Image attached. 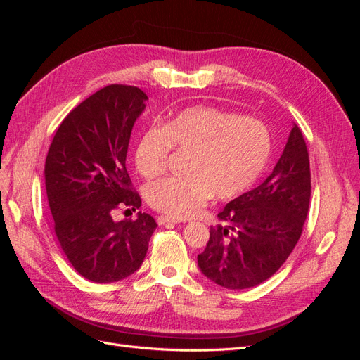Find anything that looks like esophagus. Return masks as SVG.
I'll list each match as a JSON object with an SVG mask.
<instances>
[{
	"label": "esophagus",
	"mask_w": 360,
	"mask_h": 360,
	"mask_svg": "<svg viewBox=\"0 0 360 360\" xmlns=\"http://www.w3.org/2000/svg\"><path fill=\"white\" fill-rule=\"evenodd\" d=\"M168 222H171V224H179V222H181V219H176V217H169V216H158V224L159 225H165V224H168Z\"/></svg>",
	"instance_id": "1"
}]
</instances>
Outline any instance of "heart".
<instances>
[{
	"instance_id": "obj_1",
	"label": "heart",
	"mask_w": 360,
	"mask_h": 360,
	"mask_svg": "<svg viewBox=\"0 0 360 360\" xmlns=\"http://www.w3.org/2000/svg\"><path fill=\"white\" fill-rule=\"evenodd\" d=\"M171 148L188 151L183 177L150 183L146 200L169 217H188L210 200L228 201L254 186L271 155L267 126L210 105L188 106L139 134L135 168L146 179L167 168Z\"/></svg>"
}]
</instances>
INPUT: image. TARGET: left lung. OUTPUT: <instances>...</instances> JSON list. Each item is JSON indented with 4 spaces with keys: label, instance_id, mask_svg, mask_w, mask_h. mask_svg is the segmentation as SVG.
<instances>
[{
    "label": "left lung",
    "instance_id": "8db88e82",
    "mask_svg": "<svg viewBox=\"0 0 360 360\" xmlns=\"http://www.w3.org/2000/svg\"><path fill=\"white\" fill-rule=\"evenodd\" d=\"M311 198L309 155L302 130L291 129L270 176L230 201L210 226L198 266L228 290L259 285L274 276L297 245Z\"/></svg>",
    "mask_w": 360,
    "mask_h": 360
}]
</instances>
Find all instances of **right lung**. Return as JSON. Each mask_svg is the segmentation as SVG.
<instances>
[{
    "mask_svg": "<svg viewBox=\"0 0 360 360\" xmlns=\"http://www.w3.org/2000/svg\"><path fill=\"white\" fill-rule=\"evenodd\" d=\"M144 101L147 94L138 86H103L63 120L46 156L53 231L72 267L97 284L136 271L158 226L153 216L141 212L135 221L112 219L115 210L141 207L126 155Z\"/></svg>",
    "mask_w": 360,
    "mask_h": 360,
    "instance_id": "right-lung-1",
    "label": "right lung"
}]
</instances>
